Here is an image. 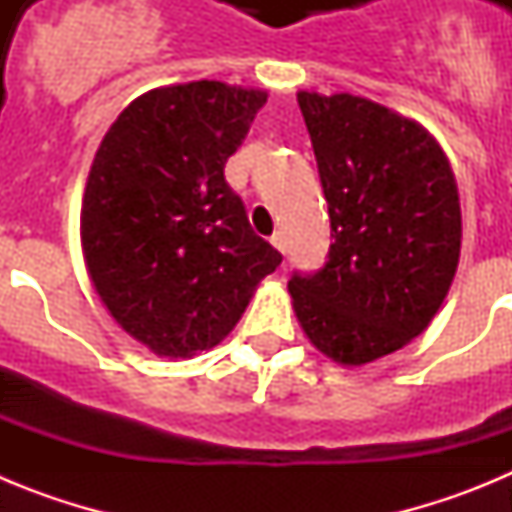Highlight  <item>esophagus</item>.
<instances>
[{
	"label": "esophagus",
	"instance_id": "34e87169",
	"mask_svg": "<svg viewBox=\"0 0 512 512\" xmlns=\"http://www.w3.org/2000/svg\"><path fill=\"white\" fill-rule=\"evenodd\" d=\"M271 246L277 248L279 253H284V235L279 233V230H277V233H274V235H271Z\"/></svg>",
	"mask_w": 512,
	"mask_h": 512
}]
</instances>
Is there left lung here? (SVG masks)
Instances as JSON below:
<instances>
[{
	"label": "left lung",
	"instance_id": "left-lung-1",
	"mask_svg": "<svg viewBox=\"0 0 512 512\" xmlns=\"http://www.w3.org/2000/svg\"><path fill=\"white\" fill-rule=\"evenodd\" d=\"M330 215L328 261L289 279L300 328L320 354L364 366L420 336L449 295L461 207L428 130L354 94L297 92Z\"/></svg>",
	"mask_w": 512,
	"mask_h": 512
}]
</instances>
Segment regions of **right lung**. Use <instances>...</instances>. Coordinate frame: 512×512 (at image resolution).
I'll return each mask as SVG.
<instances>
[{
  "mask_svg": "<svg viewBox=\"0 0 512 512\" xmlns=\"http://www.w3.org/2000/svg\"><path fill=\"white\" fill-rule=\"evenodd\" d=\"M264 89L189 81L140 94L104 133L81 202V251L102 305L166 359L217 346L282 253L225 182Z\"/></svg>",
  "mask_w": 512,
  "mask_h": 512,
  "instance_id": "obj_1",
  "label": "right lung"
}]
</instances>
